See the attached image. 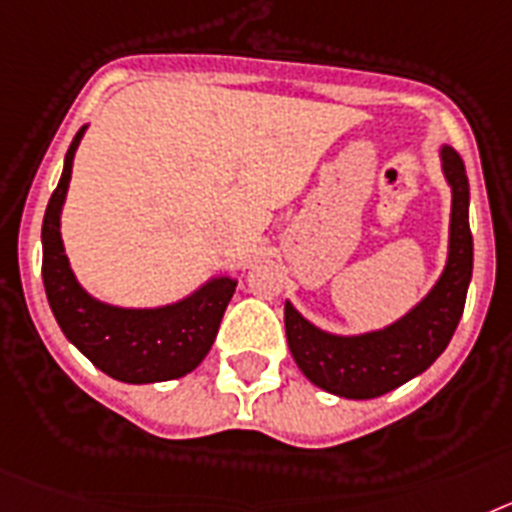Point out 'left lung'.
<instances>
[{
	"label": "left lung",
	"instance_id": "8db88e82",
	"mask_svg": "<svg viewBox=\"0 0 512 512\" xmlns=\"http://www.w3.org/2000/svg\"><path fill=\"white\" fill-rule=\"evenodd\" d=\"M443 175L451 185L448 260L441 278L402 319L366 335H332L304 319L286 301V337L293 361L311 384L345 399H373L407 384L451 342L464 314L474 265L469 229V180L451 146L441 149Z\"/></svg>",
	"mask_w": 512,
	"mask_h": 512
}]
</instances>
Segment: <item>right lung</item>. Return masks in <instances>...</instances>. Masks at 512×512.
<instances>
[{"label":"right lung","instance_id":"obj_1","mask_svg":"<svg viewBox=\"0 0 512 512\" xmlns=\"http://www.w3.org/2000/svg\"><path fill=\"white\" fill-rule=\"evenodd\" d=\"M87 126L71 141L64 172L43 216V286L66 340L74 342L102 373L126 384L180 379L211 350L237 281L211 278L188 299L157 309H123L84 291L69 268L61 242V208L71 180L74 151Z\"/></svg>","mask_w":512,"mask_h":512}]
</instances>
